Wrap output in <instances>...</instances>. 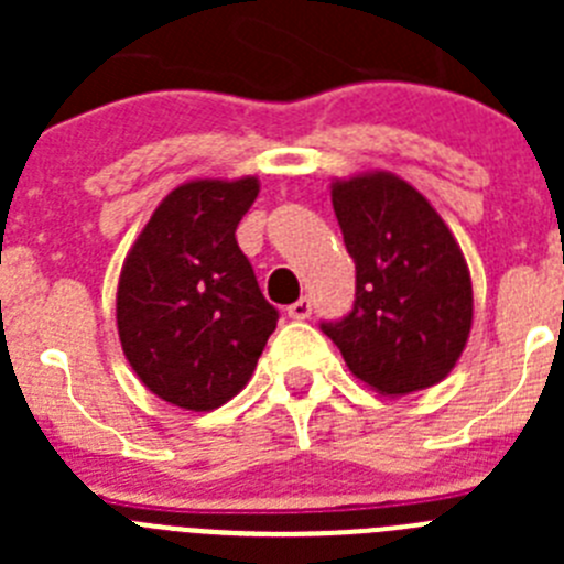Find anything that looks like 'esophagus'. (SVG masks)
<instances>
[{
  "label": "esophagus",
  "mask_w": 564,
  "mask_h": 564,
  "mask_svg": "<svg viewBox=\"0 0 564 564\" xmlns=\"http://www.w3.org/2000/svg\"><path fill=\"white\" fill-rule=\"evenodd\" d=\"M311 311H313V305H311V299H299V302H293L291 307H288V316L291 318H296V322H302V318H307L311 316Z\"/></svg>",
  "instance_id": "obj_1"
}]
</instances>
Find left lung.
Masks as SVG:
<instances>
[{
    "mask_svg": "<svg viewBox=\"0 0 564 564\" xmlns=\"http://www.w3.org/2000/svg\"><path fill=\"white\" fill-rule=\"evenodd\" d=\"M333 212L356 262V302L325 322L352 376L378 395L435 387L466 350L475 299L455 234L392 172L333 181Z\"/></svg>",
    "mask_w": 564,
    "mask_h": 564,
    "instance_id": "8db88e82",
    "label": "left lung"
}]
</instances>
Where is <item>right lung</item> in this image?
Listing matches in <instances>:
<instances>
[{
  "mask_svg": "<svg viewBox=\"0 0 564 564\" xmlns=\"http://www.w3.org/2000/svg\"><path fill=\"white\" fill-rule=\"evenodd\" d=\"M257 194L251 174L183 183L123 259L115 299L123 356L149 392L181 410L231 401L276 330V307L234 237Z\"/></svg>",
  "mask_w": 564,
  "mask_h": 564,
  "instance_id": "obj_1",
  "label": "right lung"
}]
</instances>
